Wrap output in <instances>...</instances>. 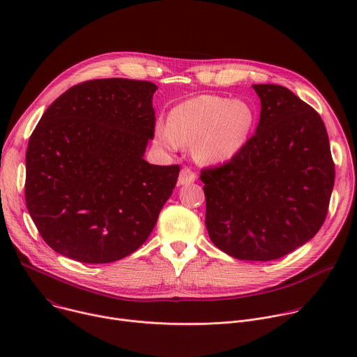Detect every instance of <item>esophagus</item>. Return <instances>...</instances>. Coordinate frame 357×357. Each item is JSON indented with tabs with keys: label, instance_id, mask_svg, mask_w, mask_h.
Here are the masks:
<instances>
[{
	"label": "esophagus",
	"instance_id": "1",
	"mask_svg": "<svg viewBox=\"0 0 357 357\" xmlns=\"http://www.w3.org/2000/svg\"><path fill=\"white\" fill-rule=\"evenodd\" d=\"M196 179V174L195 171H192L190 168H183L179 174V179H178V185H189L192 182H195Z\"/></svg>",
	"mask_w": 357,
	"mask_h": 357
}]
</instances>
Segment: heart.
Instances as JSON below:
<instances>
[{"label": "heart", "mask_w": 357, "mask_h": 357, "mask_svg": "<svg viewBox=\"0 0 357 357\" xmlns=\"http://www.w3.org/2000/svg\"><path fill=\"white\" fill-rule=\"evenodd\" d=\"M252 123L254 113L244 101L199 96L176 106L168 126L155 127V138L169 151L192 146L197 161L220 164L240 151Z\"/></svg>", "instance_id": "heart-1"}]
</instances>
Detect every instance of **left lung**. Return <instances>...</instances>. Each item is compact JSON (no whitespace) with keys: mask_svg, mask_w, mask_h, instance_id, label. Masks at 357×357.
<instances>
[{"mask_svg":"<svg viewBox=\"0 0 357 357\" xmlns=\"http://www.w3.org/2000/svg\"><path fill=\"white\" fill-rule=\"evenodd\" d=\"M260 121L237 154L202 169L206 229L237 260L281 259L322 227L335 164L321 116L278 84H252Z\"/></svg>","mask_w":357,"mask_h":357,"instance_id":"1","label":"left lung"}]
</instances>
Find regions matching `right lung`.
Listing matches in <instances>:
<instances>
[{
  "mask_svg": "<svg viewBox=\"0 0 357 357\" xmlns=\"http://www.w3.org/2000/svg\"><path fill=\"white\" fill-rule=\"evenodd\" d=\"M145 80L96 79L47 107L26 148L25 200L45 243L87 264L139 248L172 195L179 165H151L152 96Z\"/></svg>",
  "mask_w": 357,
  "mask_h": 357,
  "instance_id": "obj_1",
  "label": "right lung"
}]
</instances>
